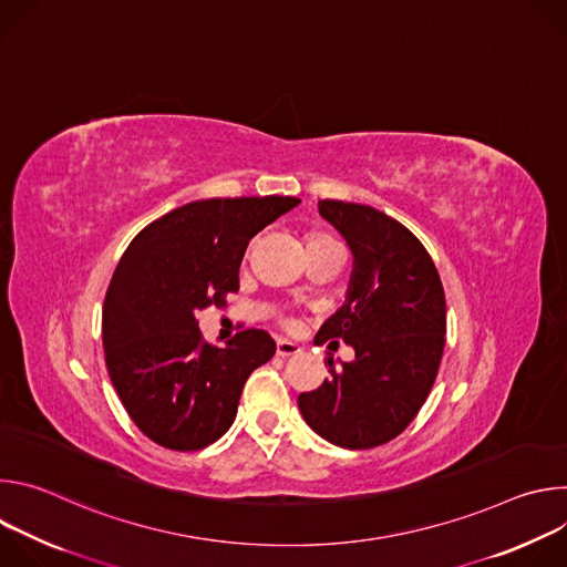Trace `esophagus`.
<instances>
[{
  "label": "esophagus",
  "instance_id": "esophagus-1",
  "mask_svg": "<svg viewBox=\"0 0 567 567\" xmlns=\"http://www.w3.org/2000/svg\"><path fill=\"white\" fill-rule=\"evenodd\" d=\"M302 350H300V346H296V343H291V341H285V339H278V343H276V354L278 357H282V359H287V357H296V354H300Z\"/></svg>",
  "mask_w": 567,
  "mask_h": 567
}]
</instances>
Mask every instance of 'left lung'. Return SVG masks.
I'll return each mask as SVG.
<instances>
[{"instance_id": "1", "label": "left lung", "mask_w": 567, "mask_h": 567, "mask_svg": "<svg viewBox=\"0 0 567 567\" xmlns=\"http://www.w3.org/2000/svg\"><path fill=\"white\" fill-rule=\"evenodd\" d=\"M318 213L354 256L346 302L316 343L346 341L354 361L334 368L298 409L313 433L343 449H372L406 429L435 383L446 334V300L422 241L385 213L322 199ZM332 346V343H330Z\"/></svg>"}]
</instances>
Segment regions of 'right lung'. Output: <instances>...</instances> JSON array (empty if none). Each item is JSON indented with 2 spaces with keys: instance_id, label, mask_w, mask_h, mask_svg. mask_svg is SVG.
<instances>
[{
  "instance_id": "obj_1",
  "label": "right lung",
  "mask_w": 567,
  "mask_h": 567,
  "mask_svg": "<svg viewBox=\"0 0 567 567\" xmlns=\"http://www.w3.org/2000/svg\"><path fill=\"white\" fill-rule=\"evenodd\" d=\"M298 204L278 195L199 199L130 241L105 293L103 348L127 415L152 442L199 451L235 422L241 388L276 343L245 330L215 348L202 339L197 311L226 305L251 237Z\"/></svg>"
}]
</instances>
